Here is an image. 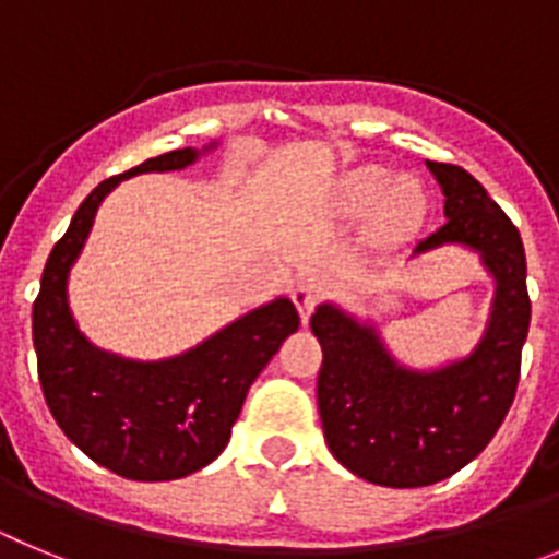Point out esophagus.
Masks as SVG:
<instances>
[{
	"label": "esophagus",
	"instance_id": "obj_1",
	"mask_svg": "<svg viewBox=\"0 0 559 559\" xmlns=\"http://www.w3.org/2000/svg\"><path fill=\"white\" fill-rule=\"evenodd\" d=\"M322 296H324V280H319V276H305V280L296 283L294 305L296 310H299V316H302V322H308L316 305L322 302Z\"/></svg>",
	"mask_w": 559,
	"mask_h": 559
}]
</instances>
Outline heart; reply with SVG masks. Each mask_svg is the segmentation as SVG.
Here are the masks:
<instances>
[{
    "mask_svg": "<svg viewBox=\"0 0 559 559\" xmlns=\"http://www.w3.org/2000/svg\"><path fill=\"white\" fill-rule=\"evenodd\" d=\"M341 206L349 215L372 212L374 229L386 235L408 231L423 215V192L412 179H392L383 167H360L341 185Z\"/></svg>",
    "mask_w": 559,
    "mask_h": 559,
    "instance_id": "1",
    "label": "heart"
}]
</instances>
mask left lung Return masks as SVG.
I'll use <instances>...</instances> for the list:
<instances>
[{"mask_svg": "<svg viewBox=\"0 0 559 559\" xmlns=\"http://www.w3.org/2000/svg\"><path fill=\"white\" fill-rule=\"evenodd\" d=\"M428 167L445 192L448 221L414 254L442 243L481 254L496 276V302L478 347L437 372H412L372 328L333 305L310 316L322 344L316 400L324 442L358 478L397 490L453 476L496 437L515 400L532 316L521 231L471 173L445 162Z\"/></svg>", "mask_w": 559, "mask_h": 559, "instance_id": "obj_1", "label": "left lung"}]
</instances>
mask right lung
Here are the masks:
<instances>
[{"label": "right lung", "instance_id": "obj_1", "mask_svg": "<svg viewBox=\"0 0 559 559\" xmlns=\"http://www.w3.org/2000/svg\"><path fill=\"white\" fill-rule=\"evenodd\" d=\"M195 156L199 151L181 147L100 181L49 251L33 302V344L49 412L88 459L133 481H170L218 459L254 378L299 330L294 302L276 299L190 353L140 364L95 349L72 322L67 274L100 201L128 176L181 170Z\"/></svg>", "mask_w": 559, "mask_h": 559}]
</instances>
